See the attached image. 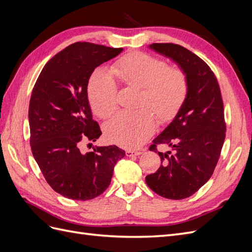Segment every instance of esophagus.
I'll use <instances>...</instances> for the list:
<instances>
[{"instance_id": "esophagus-1", "label": "esophagus", "mask_w": 252, "mask_h": 252, "mask_svg": "<svg viewBox=\"0 0 252 252\" xmlns=\"http://www.w3.org/2000/svg\"><path fill=\"white\" fill-rule=\"evenodd\" d=\"M142 154L141 151H134V150H127L126 151V156L127 157H134V156H140Z\"/></svg>"}]
</instances>
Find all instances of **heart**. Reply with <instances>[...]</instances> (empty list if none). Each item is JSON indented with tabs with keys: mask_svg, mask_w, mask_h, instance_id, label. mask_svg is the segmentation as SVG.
Here are the masks:
<instances>
[{
	"mask_svg": "<svg viewBox=\"0 0 252 252\" xmlns=\"http://www.w3.org/2000/svg\"><path fill=\"white\" fill-rule=\"evenodd\" d=\"M110 73L95 70L87 87L91 109L103 119L117 105L118 87L112 76L128 87L139 88L138 105L148 107L159 122L169 121L187 94L188 84L183 70L168 67L165 61L145 52L134 51L120 58L110 67ZM149 110L142 107L117 112L104 125L106 139L128 149L140 147L156 127L154 114Z\"/></svg>",
	"mask_w": 252,
	"mask_h": 252,
	"instance_id": "heart-1",
	"label": "heart"
}]
</instances>
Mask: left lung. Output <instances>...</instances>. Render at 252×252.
Returning a JSON list of instances; mask_svg holds the SVG:
<instances>
[{
  "mask_svg": "<svg viewBox=\"0 0 252 252\" xmlns=\"http://www.w3.org/2000/svg\"><path fill=\"white\" fill-rule=\"evenodd\" d=\"M148 48L179 66L188 89L171 123L149 148L157 152V144H167L174 154L158 152L162 165L145 180L166 199H186L207 183L219 161L226 131L222 95L209 66L193 52L171 43H154Z\"/></svg>",
  "mask_w": 252,
  "mask_h": 252,
  "instance_id": "8db88e82",
  "label": "left lung"
}]
</instances>
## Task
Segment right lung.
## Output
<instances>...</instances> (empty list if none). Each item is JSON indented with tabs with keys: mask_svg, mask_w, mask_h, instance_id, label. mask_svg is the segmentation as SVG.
Segmentation results:
<instances>
[{
	"mask_svg": "<svg viewBox=\"0 0 252 252\" xmlns=\"http://www.w3.org/2000/svg\"><path fill=\"white\" fill-rule=\"evenodd\" d=\"M122 51L71 44L48 61L33 87L28 111L32 155L50 187L68 199L87 201L102 194L114 165L125 157L116 145L80 150L83 142L93 145L102 134L88 101L90 75Z\"/></svg>",
	"mask_w": 252,
	"mask_h": 252,
	"instance_id": "1",
	"label": "right lung"
}]
</instances>
